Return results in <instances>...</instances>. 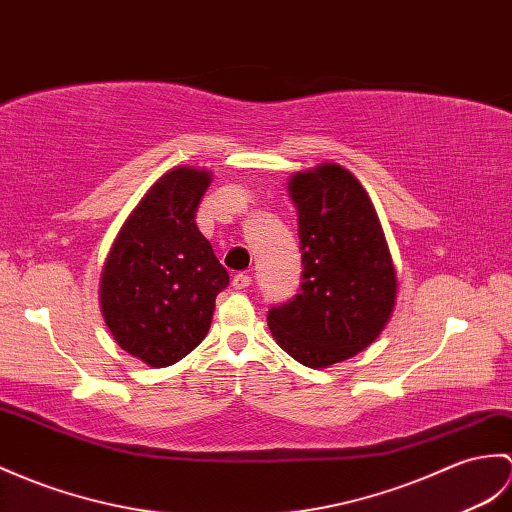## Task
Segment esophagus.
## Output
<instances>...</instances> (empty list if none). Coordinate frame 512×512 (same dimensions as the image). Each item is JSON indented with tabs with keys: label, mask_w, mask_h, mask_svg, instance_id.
Instances as JSON below:
<instances>
[{
	"label": "esophagus",
	"mask_w": 512,
	"mask_h": 512,
	"mask_svg": "<svg viewBox=\"0 0 512 512\" xmlns=\"http://www.w3.org/2000/svg\"><path fill=\"white\" fill-rule=\"evenodd\" d=\"M233 288L235 290H246L248 288V285H251L253 283V277L251 275H246V272H237V275L233 277Z\"/></svg>",
	"instance_id": "esophagus-1"
}]
</instances>
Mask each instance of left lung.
<instances>
[{"instance_id": "left-lung-1", "label": "left lung", "mask_w": 512, "mask_h": 512, "mask_svg": "<svg viewBox=\"0 0 512 512\" xmlns=\"http://www.w3.org/2000/svg\"><path fill=\"white\" fill-rule=\"evenodd\" d=\"M299 209L301 288L272 305L268 325L283 351L310 368L353 358L395 305L397 277L377 213L355 176L336 163L292 176Z\"/></svg>"}]
</instances>
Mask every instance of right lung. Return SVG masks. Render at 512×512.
<instances>
[{"mask_svg": "<svg viewBox=\"0 0 512 512\" xmlns=\"http://www.w3.org/2000/svg\"><path fill=\"white\" fill-rule=\"evenodd\" d=\"M209 172L174 168L150 187L122 227L102 272V314L120 347L154 368L178 362L207 336L229 285L196 227Z\"/></svg>", "mask_w": 512, "mask_h": 512, "instance_id": "add662e5", "label": "right lung"}]
</instances>
